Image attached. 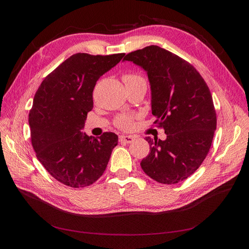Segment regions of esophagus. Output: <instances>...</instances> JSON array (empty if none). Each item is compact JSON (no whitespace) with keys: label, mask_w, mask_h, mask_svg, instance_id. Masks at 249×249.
I'll return each instance as SVG.
<instances>
[{"label":"esophagus","mask_w":249,"mask_h":249,"mask_svg":"<svg viewBox=\"0 0 249 249\" xmlns=\"http://www.w3.org/2000/svg\"><path fill=\"white\" fill-rule=\"evenodd\" d=\"M134 139H135L134 136H124V135L119 136V141L124 142V143H132L134 141Z\"/></svg>","instance_id":"esophagus-1"}]
</instances>
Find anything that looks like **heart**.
Masks as SVG:
<instances>
[{
    "label": "heart",
    "mask_w": 249,
    "mask_h": 249,
    "mask_svg": "<svg viewBox=\"0 0 249 249\" xmlns=\"http://www.w3.org/2000/svg\"><path fill=\"white\" fill-rule=\"evenodd\" d=\"M124 83H130V82L144 81V79L140 77L139 74H136V73H127V74H124ZM133 120H134L133 115L123 114V115H119L115 119V124H116L117 127H119V129L129 130V129H131L132 125H133Z\"/></svg>",
    "instance_id": "obj_1"
}]
</instances>
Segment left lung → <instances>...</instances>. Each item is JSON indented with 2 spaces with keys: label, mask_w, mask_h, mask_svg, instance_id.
<instances>
[{
  "label": "left lung",
  "mask_w": 249,
  "mask_h": 249,
  "mask_svg": "<svg viewBox=\"0 0 249 249\" xmlns=\"http://www.w3.org/2000/svg\"><path fill=\"white\" fill-rule=\"evenodd\" d=\"M124 60L146 71L155 124L167 135L165 140L145 138L150 153L141 168L158 183L182 182L200 166L212 144L217 119L210 89L189 62L158 46L129 53Z\"/></svg>",
  "instance_id": "8db88e82"
}]
</instances>
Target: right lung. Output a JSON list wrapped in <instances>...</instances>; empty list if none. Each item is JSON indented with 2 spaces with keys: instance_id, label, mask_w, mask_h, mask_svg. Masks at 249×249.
<instances>
[{
  "instance_id": "add662e5",
  "label": "right lung",
  "mask_w": 249,
  "mask_h": 249,
  "mask_svg": "<svg viewBox=\"0 0 249 249\" xmlns=\"http://www.w3.org/2000/svg\"><path fill=\"white\" fill-rule=\"evenodd\" d=\"M124 56L78 53L44 78L29 113L31 142L37 159L60 183L72 188L93 184L106 170L118 136L101 137L81 130L93 108L96 81Z\"/></svg>"
}]
</instances>
